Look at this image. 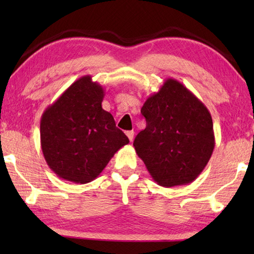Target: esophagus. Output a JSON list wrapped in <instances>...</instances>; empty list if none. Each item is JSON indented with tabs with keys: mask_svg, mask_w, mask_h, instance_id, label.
<instances>
[{
	"mask_svg": "<svg viewBox=\"0 0 254 254\" xmlns=\"http://www.w3.org/2000/svg\"><path fill=\"white\" fill-rule=\"evenodd\" d=\"M127 137H128V140H130L131 142H132L133 137H134V132H133V131H127Z\"/></svg>",
	"mask_w": 254,
	"mask_h": 254,
	"instance_id": "esophagus-1",
	"label": "esophagus"
}]
</instances>
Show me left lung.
I'll list each match as a JSON object with an SVG mask.
<instances>
[{
	"label": "left lung",
	"instance_id": "left-lung-1",
	"mask_svg": "<svg viewBox=\"0 0 254 254\" xmlns=\"http://www.w3.org/2000/svg\"><path fill=\"white\" fill-rule=\"evenodd\" d=\"M147 126L133 147L152 179L163 187L194 182L215 147L213 120L204 103L168 78L141 109Z\"/></svg>",
	"mask_w": 254,
	"mask_h": 254
}]
</instances>
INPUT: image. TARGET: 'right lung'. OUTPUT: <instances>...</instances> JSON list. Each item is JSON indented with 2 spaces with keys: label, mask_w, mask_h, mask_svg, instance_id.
<instances>
[{
  "label": "right lung",
  "mask_w": 254,
  "mask_h": 254,
  "mask_svg": "<svg viewBox=\"0 0 254 254\" xmlns=\"http://www.w3.org/2000/svg\"><path fill=\"white\" fill-rule=\"evenodd\" d=\"M104 88L86 75L45 110L40 143L47 165L59 178L87 184L128 143L112 114L102 109Z\"/></svg>",
  "instance_id": "right-lung-1"
}]
</instances>
